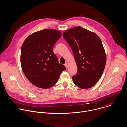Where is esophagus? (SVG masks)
Returning <instances> with one entry per match:
<instances>
[{
	"mask_svg": "<svg viewBox=\"0 0 127 127\" xmlns=\"http://www.w3.org/2000/svg\"><path fill=\"white\" fill-rule=\"evenodd\" d=\"M64 65L66 66V68H68V63H67V62H66V63H65Z\"/></svg>",
	"mask_w": 127,
	"mask_h": 127,
	"instance_id": "obj_1",
	"label": "esophagus"
}]
</instances>
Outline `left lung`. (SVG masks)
<instances>
[{"label":"left lung","instance_id":"1","mask_svg":"<svg viewBox=\"0 0 127 127\" xmlns=\"http://www.w3.org/2000/svg\"><path fill=\"white\" fill-rule=\"evenodd\" d=\"M70 46L78 68L72 77L74 83L86 89L94 86L101 77L106 63V54L100 37L80 26L70 28L63 33Z\"/></svg>","mask_w":127,"mask_h":127}]
</instances>
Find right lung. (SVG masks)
<instances>
[{
  "label": "right lung",
  "instance_id": "1",
  "mask_svg": "<svg viewBox=\"0 0 127 127\" xmlns=\"http://www.w3.org/2000/svg\"><path fill=\"white\" fill-rule=\"evenodd\" d=\"M61 36L59 30L45 29L31 34L22 44V69L27 79L39 88L48 89L54 85L61 72L66 69L58 63L53 50Z\"/></svg>",
  "mask_w": 127,
  "mask_h": 127
}]
</instances>
